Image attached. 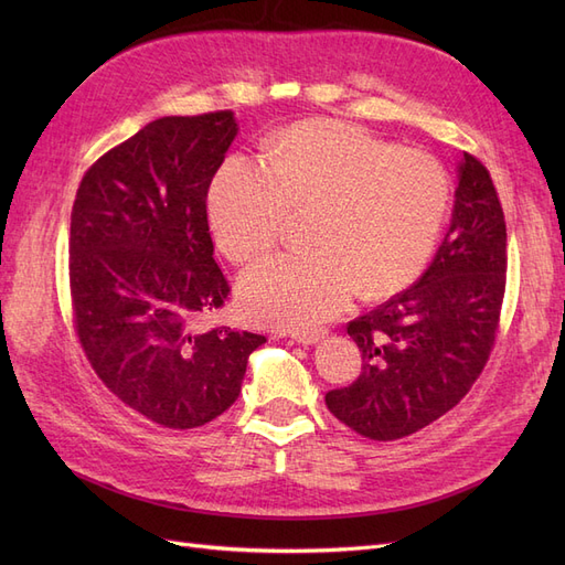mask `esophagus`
<instances>
[{
    "instance_id": "esophagus-1",
    "label": "esophagus",
    "mask_w": 565,
    "mask_h": 565,
    "mask_svg": "<svg viewBox=\"0 0 565 565\" xmlns=\"http://www.w3.org/2000/svg\"><path fill=\"white\" fill-rule=\"evenodd\" d=\"M322 334H324L322 330H297L292 332V339L299 341V344H316Z\"/></svg>"
}]
</instances>
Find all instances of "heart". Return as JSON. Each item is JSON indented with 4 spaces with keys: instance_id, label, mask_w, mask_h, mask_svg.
Instances as JSON below:
<instances>
[{
    "instance_id": "heart-1",
    "label": "heart",
    "mask_w": 565,
    "mask_h": 565,
    "mask_svg": "<svg viewBox=\"0 0 565 565\" xmlns=\"http://www.w3.org/2000/svg\"><path fill=\"white\" fill-rule=\"evenodd\" d=\"M450 207V181L424 150L396 148L334 119L278 136L264 162L231 156L212 179L207 214L231 262L252 264L280 243L289 212H309L311 249L282 254L241 280L245 313L303 330L358 297L403 292L429 264Z\"/></svg>"
}]
</instances>
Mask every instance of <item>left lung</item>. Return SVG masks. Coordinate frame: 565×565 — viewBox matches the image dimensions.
<instances>
[{"instance_id": "obj_1", "label": "left lung", "mask_w": 565, "mask_h": 565, "mask_svg": "<svg viewBox=\"0 0 565 565\" xmlns=\"http://www.w3.org/2000/svg\"><path fill=\"white\" fill-rule=\"evenodd\" d=\"M507 285V224L486 164L465 152L452 224L431 266L405 292L347 324L363 372L324 393L355 434L396 440L429 426L483 372Z\"/></svg>"}]
</instances>
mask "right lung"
<instances>
[{
    "instance_id": "add662e5",
    "label": "right lung",
    "mask_w": 565,
    "mask_h": 565,
    "mask_svg": "<svg viewBox=\"0 0 565 565\" xmlns=\"http://www.w3.org/2000/svg\"><path fill=\"white\" fill-rule=\"evenodd\" d=\"M237 134L231 110L160 117L82 177L71 214V299L84 355L127 407L198 429L241 396L266 337L200 330L228 299L207 221L210 183Z\"/></svg>"
}]
</instances>
